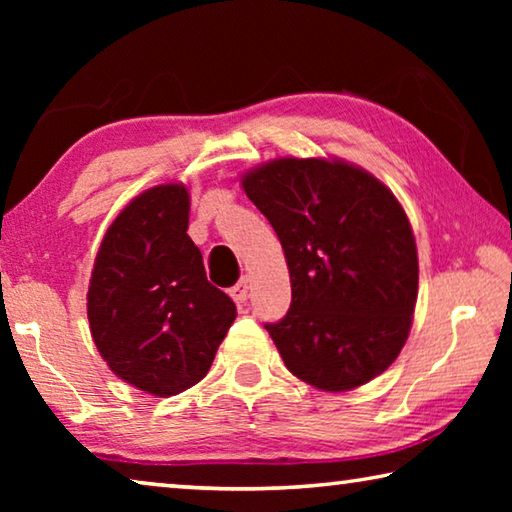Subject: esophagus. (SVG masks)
Listing matches in <instances>:
<instances>
[{
  "label": "esophagus",
  "instance_id": "esophagus-1",
  "mask_svg": "<svg viewBox=\"0 0 512 512\" xmlns=\"http://www.w3.org/2000/svg\"><path fill=\"white\" fill-rule=\"evenodd\" d=\"M248 289H250V280L248 277H241V280L235 284V287L230 289V296H232V300L235 302H246L248 300Z\"/></svg>",
  "mask_w": 512,
  "mask_h": 512
}]
</instances>
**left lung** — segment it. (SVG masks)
<instances>
[{
    "mask_svg": "<svg viewBox=\"0 0 512 512\" xmlns=\"http://www.w3.org/2000/svg\"><path fill=\"white\" fill-rule=\"evenodd\" d=\"M287 257L291 307L266 323L284 366L323 391L381 375L404 348L418 250L391 189L341 160L280 158L241 180Z\"/></svg>",
    "mask_w": 512,
    "mask_h": 512,
    "instance_id": "left-lung-1",
    "label": "left lung"
}]
</instances>
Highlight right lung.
<instances>
[{"label": "right lung", "mask_w": 512, "mask_h": 512, "mask_svg": "<svg viewBox=\"0 0 512 512\" xmlns=\"http://www.w3.org/2000/svg\"><path fill=\"white\" fill-rule=\"evenodd\" d=\"M185 185L128 203L106 232L88 291V320L110 370L140 391L178 395L210 370L237 307L207 282L187 235Z\"/></svg>", "instance_id": "right-lung-1"}]
</instances>
